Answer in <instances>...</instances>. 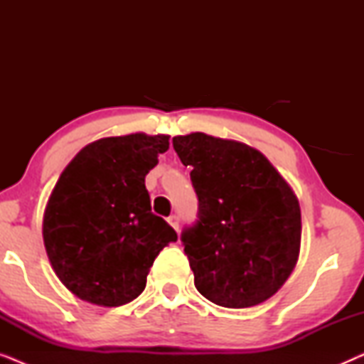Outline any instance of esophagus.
I'll return each instance as SVG.
<instances>
[{"label":"esophagus","mask_w":364,"mask_h":364,"mask_svg":"<svg viewBox=\"0 0 364 364\" xmlns=\"http://www.w3.org/2000/svg\"><path fill=\"white\" fill-rule=\"evenodd\" d=\"M167 222H168V223H171V225H172V228H173V230H176V232H178V227H181V220H178V217H177V215H171V217H168V218H167Z\"/></svg>","instance_id":"34e87169"}]
</instances>
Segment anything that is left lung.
<instances>
[{
  "label": "left lung",
  "mask_w": 364,
  "mask_h": 364,
  "mask_svg": "<svg viewBox=\"0 0 364 364\" xmlns=\"http://www.w3.org/2000/svg\"><path fill=\"white\" fill-rule=\"evenodd\" d=\"M191 166L198 198L181 240L193 283L207 300L248 308L275 295L296 265L301 213L290 186L262 152L193 132L172 139Z\"/></svg>",
  "instance_id": "8db88e82"
}]
</instances>
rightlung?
Masks as SVG:
<instances>
[{
	"label": "right lung",
	"instance_id": "right-lung-1",
	"mask_svg": "<svg viewBox=\"0 0 364 364\" xmlns=\"http://www.w3.org/2000/svg\"><path fill=\"white\" fill-rule=\"evenodd\" d=\"M168 136L129 134L89 144L49 197L43 238L63 285L99 306H121L146 288L147 273L177 233L151 212L146 176Z\"/></svg>",
	"mask_w": 364,
	"mask_h": 364
}]
</instances>
